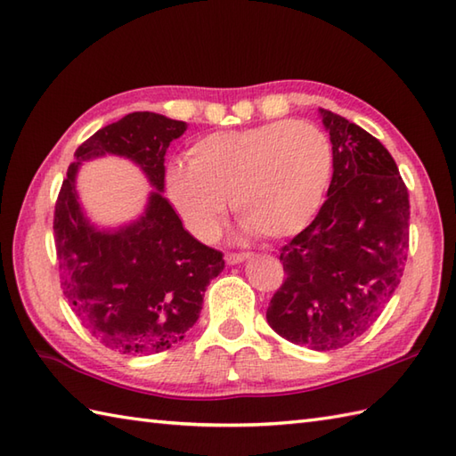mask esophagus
<instances>
[{
    "mask_svg": "<svg viewBox=\"0 0 456 456\" xmlns=\"http://www.w3.org/2000/svg\"><path fill=\"white\" fill-rule=\"evenodd\" d=\"M248 256L250 255H247V253H229V255H225V263L233 266V265H239V263H245Z\"/></svg>",
    "mask_w": 456,
    "mask_h": 456,
    "instance_id": "34e87169",
    "label": "esophagus"
}]
</instances>
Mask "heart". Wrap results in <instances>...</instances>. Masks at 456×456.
I'll use <instances>...</instances> for the list:
<instances>
[{"label": "heart", "instance_id": "heart-1", "mask_svg": "<svg viewBox=\"0 0 456 456\" xmlns=\"http://www.w3.org/2000/svg\"><path fill=\"white\" fill-rule=\"evenodd\" d=\"M333 174L327 134L307 121H273L209 133L190 160L168 162L174 209L200 240L216 239L231 203L243 237L296 235L315 217Z\"/></svg>", "mask_w": 456, "mask_h": 456}]
</instances>
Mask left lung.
Segmentation results:
<instances>
[{"label": "left lung", "mask_w": 456, "mask_h": 456, "mask_svg": "<svg viewBox=\"0 0 456 456\" xmlns=\"http://www.w3.org/2000/svg\"><path fill=\"white\" fill-rule=\"evenodd\" d=\"M333 178L315 219L280 253L286 280L266 319L289 343L335 351L382 314L410 248V200L392 154L362 127L319 110Z\"/></svg>", "instance_id": "left-lung-1"}]
</instances>
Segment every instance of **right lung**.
Instances as JSON below:
<instances>
[{
    "label": "right lung",
    "mask_w": 456,
    "mask_h": 456,
    "mask_svg": "<svg viewBox=\"0 0 456 456\" xmlns=\"http://www.w3.org/2000/svg\"><path fill=\"white\" fill-rule=\"evenodd\" d=\"M188 125L134 111L94 133L74 152L54 209L61 286L82 325L123 354H154L180 343L198 322L203 292L225 260L183 229L164 193V157ZM127 158L153 190L139 218L118 228L92 224L75 178L84 161Z\"/></svg>",
    "instance_id": "right-lung-1"
}]
</instances>
